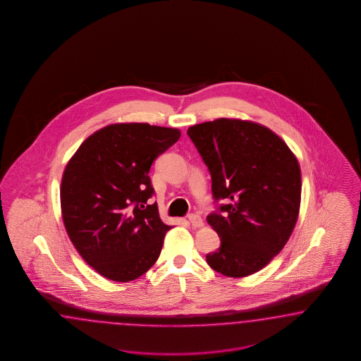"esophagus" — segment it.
Wrapping results in <instances>:
<instances>
[{
	"mask_svg": "<svg viewBox=\"0 0 361 361\" xmlns=\"http://www.w3.org/2000/svg\"><path fill=\"white\" fill-rule=\"evenodd\" d=\"M188 219H189V222L193 228H202L204 226V221L198 214H189Z\"/></svg>",
	"mask_w": 361,
	"mask_h": 361,
	"instance_id": "1",
	"label": "esophagus"
}]
</instances>
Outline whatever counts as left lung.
Instances as JSON below:
<instances>
[{"label": "left lung", "mask_w": 361, "mask_h": 361, "mask_svg": "<svg viewBox=\"0 0 361 361\" xmlns=\"http://www.w3.org/2000/svg\"><path fill=\"white\" fill-rule=\"evenodd\" d=\"M188 135L208 166L214 200L225 201L207 217L221 238L207 262L230 278L262 270L298 221L302 176L295 154L255 121L221 118L189 127Z\"/></svg>", "instance_id": "1"}]
</instances>
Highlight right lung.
Segmentation results:
<instances>
[{
	"mask_svg": "<svg viewBox=\"0 0 361 361\" xmlns=\"http://www.w3.org/2000/svg\"><path fill=\"white\" fill-rule=\"evenodd\" d=\"M181 136L177 128L116 123L94 132L68 160L61 183L66 231L80 257L102 276L130 282L157 261L165 225L149 169Z\"/></svg>",
	"mask_w": 361,
	"mask_h": 361,
	"instance_id": "add662e5",
	"label": "right lung"
}]
</instances>
